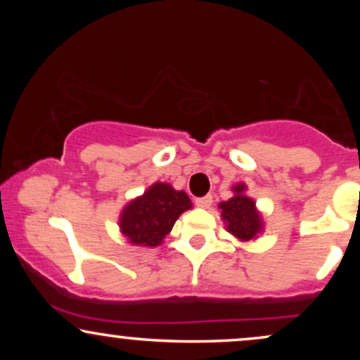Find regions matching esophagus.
<instances>
[{
	"label": "esophagus",
	"instance_id": "1",
	"mask_svg": "<svg viewBox=\"0 0 360 360\" xmlns=\"http://www.w3.org/2000/svg\"><path fill=\"white\" fill-rule=\"evenodd\" d=\"M194 203H196V206H200V208H208V206L213 203V196L212 194H206V196L196 198V200H194Z\"/></svg>",
	"mask_w": 360,
	"mask_h": 360
}]
</instances>
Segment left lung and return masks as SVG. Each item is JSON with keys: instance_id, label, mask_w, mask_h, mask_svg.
<instances>
[{"instance_id": "1", "label": "left lung", "mask_w": 360, "mask_h": 360, "mask_svg": "<svg viewBox=\"0 0 360 360\" xmlns=\"http://www.w3.org/2000/svg\"><path fill=\"white\" fill-rule=\"evenodd\" d=\"M243 184L235 186V196L220 203V210L229 232L242 240H250L262 229V223L259 213L255 212V203L243 194Z\"/></svg>"}]
</instances>
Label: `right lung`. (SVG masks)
<instances>
[{"mask_svg": "<svg viewBox=\"0 0 360 360\" xmlns=\"http://www.w3.org/2000/svg\"><path fill=\"white\" fill-rule=\"evenodd\" d=\"M191 208L188 194L155 183L143 196L125 206L120 229L135 245L155 247L171 232L181 213Z\"/></svg>", "mask_w": 360, "mask_h": 360, "instance_id": "obj_1", "label": "right lung"}]
</instances>
